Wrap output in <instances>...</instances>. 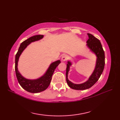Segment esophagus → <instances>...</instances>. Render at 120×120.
<instances>
[{
  "instance_id": "obj_1",
  "label": "esophagus",
  "mask_w": 120,
  "mask_h": 120,
  "mask_svg": "<svg viewBox=\"0 0 120 120\" xmlns=\"http://www.w3.org/2000/svg\"><path fill=\"white\" fill-rule=\"evenodd\" d=\"M68 59V56L66 55H64L62 56L61 58V60L62 61H65L66 60Z\"/></svg>"
}]
</instances>
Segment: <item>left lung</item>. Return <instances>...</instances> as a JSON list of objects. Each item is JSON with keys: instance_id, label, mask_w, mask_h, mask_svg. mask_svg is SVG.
Masks as SVG:
<instances>
[{"instance_id": "obj_1", "label": "left lung", "mask_w": 120, "mask_h": 120, "mask_svg": "<svg viewBox=\"0 0 120 120\" xmlns=\"http://www.w3.org/2000/svg\"><path fill=\"white\" fill-rule=\"evenodd\" d=\"M87 34L89 39L86 41V46L91 52L94 53L96 57L95 68L87 81L80 84L74 83L68 80V78L70 67L72 65V63L70 61H68L66 69V80L68 86L74 90H83L89 89L93 86L100 77L105 66V53L100 41L92 34Z\"/></svg>"}]
</instances>
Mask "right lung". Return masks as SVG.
Returning a JSON list of instances; mask_svg holds the SVG:
<instances>
[{
	"mask_svg": "<svg viewBox=\"0 0 120 120\" xmlns=\"http://www.w3.org/2000/svg\"><path fill=\"white\" fill-rule=\"evenodd\" d=\"M44 35H37L24 41L20 45L19 49L15 56V71L17 80L19 85L24 90L30 93H36L45 90L50 85L55 70L61 63L60 60H59L51 63L44 74L36 79H28L25 78L18 71V62L22 52L30 43L42 39Z\"/></svg>",
	"mask_w": 120,
	"mask_h": 120,
	"instance_id": "1",
	"label": "right lung"
}]
</instances>
